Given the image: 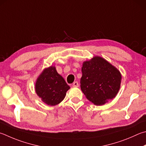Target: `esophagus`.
<instances>
[{
  "label": "esophagus",
  "instance_id": "esophagus-1",
  "mask_svg": "<svg viewBox=\"0 0 146 146\" xmlns=\"http://www.w3.org/2000/svg\"><path fill=\"white\" fill-rule=\"evenodd\" d=\"M78 86H79V84H78V82H74L73 83V87H78Z\"/></svg>",
  "mask_w": 146,
  "mask_h": 146
}]
</instances>
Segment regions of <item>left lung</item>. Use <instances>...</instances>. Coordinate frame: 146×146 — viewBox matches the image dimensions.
<instances>
[{
	"label": "left lung",
	"mask_w": 146,
	"mask_h": 146,
	"mask_svg": "<svg viewBox=\"0 0 146 146\" xmlns=\"http://www.w3.org/2000/svg\"><path fill=\"white\" fill-rule=\"evenodd\" d=\"M82 73V91L94 105H103L116 96L120 89L121 75L107 60L94 57L83 63Z\"/></svg>",
	"instance_id": "8db88e82"
}]
</instances>
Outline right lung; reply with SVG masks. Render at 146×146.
<instances>
[{
    "mask_svg": "<svg viewBox=\"0 0 146 146\" xmlns=\"http://www.w3.org/2000/svg\"><path fill=\"white\" fill-rule=\"evenodd\" d=\"M70 87L55 68L50 66L43 71L37 80L36 92L46 104L54 106L64 100L66 93Z\"/></svg>",
    "mask_w": 146,
    "mask_h": 146,
    "instance_id": "right-lung-1",
    "label": "right lung"
}]
</instances>
